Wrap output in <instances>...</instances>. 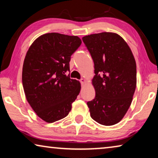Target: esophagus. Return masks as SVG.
<instances>
[{
  "mask_svg": "<svg viewBox=\"0 0 158 158\" xmlns=\"http://www.w3.org/2000/svg\"><path fill=\"white\" fill-rule=\"evenodd\" d=\"M85 79H80V82H81V85H84L85 83Z\"/></svg>",
  "mask_w": 158,
  "mask_h": 158,
  "instance_id": "1",
  "label": "esophagus"
}]
</instances>
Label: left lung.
I'll use <instances>...</instances> for the list:
<instances>
[{
  "mask_svg": "<svg viewBox=\"0 0 158 158\" xmlns=\"http://www.w3.org/2000/svg\"><path fill=\"white\" fill-rule=\"evenodd\" d=\"M82 40L94 62L95 98L87 102L90 116L101 125H115L132 103L137 85L135 59L126 42L116 33L103 32Z\"/></svg>",
  "mask_w": 158,
  "mask_h": 158,
  "instance_id": "8db88e82",
  "label": "left lung"
}]
</instances>
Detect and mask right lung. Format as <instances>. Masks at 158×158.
Returning a JSON list of instances; mask_svg holds the SVG:
<instances>
[{"mask_svg": "<svg viewBox=\"0 0 158 158\" xmlns=\"http://www.w3.org/2000/svg\"><path fill=\"white\" fill-rule=\"evenodd\" d=\"M81 44L77 36L46 33L37 37L26 53L22 70L26 100L47 123L68 116L80 92L79 81L66 73L71 56Z\"/></svg>", "mask_w": 158, "mask_h": 158, "instance_id": "obj_1", "label": "right lung"}]
</instances>
